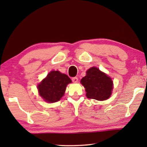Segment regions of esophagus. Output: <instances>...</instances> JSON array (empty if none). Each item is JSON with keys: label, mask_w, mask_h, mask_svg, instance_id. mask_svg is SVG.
<instances>
[{"label": "esophagus", "mask_w": 147, "mask_h": 147, "mask_svg": "<svg viewBox=\"0 0 147 147\" xmlns=\"http://www.w3.org/2000/svg\"><path fill=\"white\" fill-rule=\"evenodd\" d=\"M72 81H73L74 83H76L78 82V78H77V77H73V78H72Z\"/></svg>", "instance_id": "esophagus-1"}]
</instances>
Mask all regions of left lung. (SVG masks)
I'll return each mask as SVG.
<instances>
[{
	"instance_id": "left-lung-1",
	"label": "left lung",
	"mask_w": 147,
	"mask_h": 147,
	"mask_svg": "<svg viewBox=\"0 0 147 147\" xmlns=\"http://www.w3.org/2000/svg\"><path fill=\"white\" fill-rule=\"evenodd\" d=\"M81 84L85 88L88 98L102 101L110 97L113 88V81L106 73L93 67L86 71Z\"/></svg>"
}]
</instances>
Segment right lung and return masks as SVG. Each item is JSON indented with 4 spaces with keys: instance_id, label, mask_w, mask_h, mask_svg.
Masks as SVG:
<instances>
[{
    "instance_id": "1",
    "label": "right lung",
    "mask_w": 147,
    "mask_h": 147,
    "mask_svg": "<svg viewBox=\"0 0 147 147\" xmlns=\"http://www.w3.org/2000/svg\"><path fill=\"white\" fill-rule=\"evenodd\" d=\"M71 82V80L67 74L58 71H52L38 84L39 94L47 102H56L64 95L67 86Z\"/></svg>"
}]
</instances>
